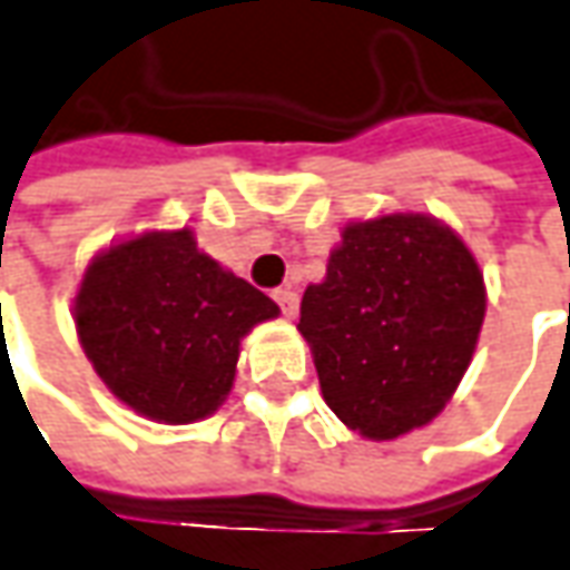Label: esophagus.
Masks as SVG:
<instances>
[{"label": "esophagus", "mask_w": 570, "mask_h": 570, "mask_svg": "<svg viewBox=\"0 0 570 570\" xmlns=\"http://www.w3.org/2000/svg\"><path fill=\"white\" fill-rule=\"evenodd\" d=\"M274 302L281 305V312H284L286 317H296V312H299V296L289 289V286H281V289H274Z\"/></svg>", "instance_id": "34e87169"}]
</instances>
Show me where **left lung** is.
Returning a JSON list of instances; mask_svg holds the SVG:
<instances>
[{
  "instance_id": "8db88e82",
  "label": "left lung",
  "mask_w": 570,
  "mask_h": 570,
  "mask_svg": "<svg viewBox=\"0 0 570 570\" xmlns=\"http://www.w3.org/2000/svg\"><path fill=\"white\" fill-rule=\"evenodd\" d=\"M487 312L478 258L443 220H352L302 296L324 402L350 431L396 440L431 424L462 383Z\"/></svg>"
}]
</instances>
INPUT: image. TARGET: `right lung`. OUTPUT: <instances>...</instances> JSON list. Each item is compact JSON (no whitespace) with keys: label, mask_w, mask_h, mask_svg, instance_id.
Instances as JSON below:
<instances>
[{"label":"right lung","mask_w":570,"mask_h":570,"mask_svg":"<svg viewBox=\"0 0 570 570\" xmlns=\"http://www.w3.org/2000/svg\"><path fill=\"white\" fill-rule=\"evenodd\" d=\"M277 315V302L199 253L189 227L102 249L73 299L96 374L124 405L165 424L218 412L234 386L239 340Z\"/></svg>","instance_id":"obj_1"}]
</instances>
